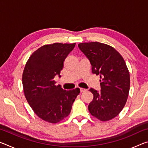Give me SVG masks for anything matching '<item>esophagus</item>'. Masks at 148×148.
I'll use <instances>...</instances> for the list:
<instances>
[{
	"label": "esophagus",
	"instance_id": "1",
	"mask_svg": "<svg viewBox=\"0 0 148 148\" xmlns=\"http://www.w3.org/2000/svg\"><path fill=\"white\" fill-rule=\"evenodd\" d=\"M79 89H80V92H84V91H86V89H84V88H80Z\"/></svg>",
	"mask_w": 148,
	"mask_h": 148
}]
</instances>
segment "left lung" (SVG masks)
Returning <instances> with one entry per match:
<instances>
[{"label": "left lung", "mask_w": 148, "mask_h": 148, "mask_svg": "<svg viewBox=\"0 0 148 148\" xmlns=\"http://www.w3.org/2000/svg\"><path fill=\"white\" fill-rule=\"evenodd\" d=\"M91 64L92 73L100 75V91L89 89L93 95L88 109L92 116L102 121L116 117L128 98L130 75L123 58L113 47L98 42L78 44Z\"/></svg>", "instance_id": "obj_1"}]
</instances>
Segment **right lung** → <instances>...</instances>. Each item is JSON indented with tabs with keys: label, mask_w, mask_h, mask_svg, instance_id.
Segmentation results:
<instances>
[{
	"label": "right lung",
	"mask_w": 148,
	"mask_h": 148,
	"mask_svg": "<svg viewBox=\"0 0 148 148\" xmlns=\"http://www.w3.org/2000/svg\"><path fill=\"white\" fill-rule=\"evenodd\" d=\"M76 43H54L36 50L25 66L22 83L30 106L40 118L57 123L69 116L79 89L69 91L56 86L55 77L63 68V62Z\"/></svg>",
	"instance_id": "1"
}]
</instances>
